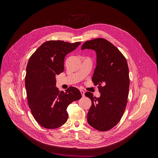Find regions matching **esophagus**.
Returning <instances> with one entry per match:
<instances>
[{
    "label": "esophagus",
    "mask_w": 158,
    "mask_h": 158,
    "mask_svg": "<svg viewBox=\"0 0 158 158\" xmlns=\"http://www.w3.org/2000/svg\"><path fill=\"white\" fill-rule=\"evenodd\" d=\"M81 95L82 97H84L85 96V92L83 91V90H81Z\"/></svg>",
    "instance_id": "esophagus-1"
}]
</instances>
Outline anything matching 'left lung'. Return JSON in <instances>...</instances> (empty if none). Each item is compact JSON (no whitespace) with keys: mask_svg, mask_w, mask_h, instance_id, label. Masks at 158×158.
<instances>
[{"mask_svg":"<svg viewBox=\"0 0 158 158\" xmlns=\"http://www.w3.org/2000/svg\"><path fill=\"white\" fill-rule=\"evenodd\" d=\"M92 49L96 53V67L92 81L98 85L99 98L91 93L85 96L92 101L87 113L88 124L106 131L114 127L125 110L129 88V68L126 58L113 44L103 38L85 42L81 49Z\"/></svg>","mask_w":158,"mask_h":158,"instance_id":"left-lung-1","label":"left lung"}]
</instances>
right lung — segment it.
<instances>
[{
    "label": "right lung",
    "mask_w": 158,
    "mask_h": 158,
    "mask_svg": "<svg viewBox=\"0 0 158 158\" xmlns=\"http://www.w3.org/2000/svg\"><path fill=\"white\" fill-rule=\"evenodd\" d=\"M81 43L47 41L28 61L25 77L28 104L35 121L45 128L55 129L64 124L68 118L67 107L82 97L74 87L65 92H60L56 87V76L64 71L65 56Z\"/></svg>",
    "instance_id": "add662e5"
}]
</instances>
